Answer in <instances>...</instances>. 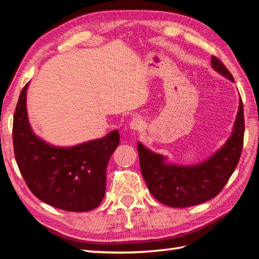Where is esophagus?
Returning a JSON list of instances; mask_svg holds the SVG:
<instances>
[{
    "label": "esophagus",
    "instance_id": "1",
    "mask_svg": "<svg viewBox=\"0 0 259 259\" xmlns=\"http://www.w3.org/2000/svg\"><path fill=\"white\" fill-rule=\"evenodd\" d=\"M130 127L133 131H139L143 127V120L140 118H134L132 122L130 123Z\"/></svg>",
    "mask_w": 259,
    "mask_h": 259
}]
</instances>
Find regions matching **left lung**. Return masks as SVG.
Returning a JSON list of instances; mask_svg holds the SVG:
<instances>
[{
    "mask_svg": "<svg viewBox=\"0 0 259 259\" xmlns=\"http://www.w3.org/2000/svg\"><path fill=\"white\" fill-rule=\"evenodd\" d=\"M211 67L234 82L231 72L216 56H211ZM244 131V108L240 99L232 135L222 148L202 163L192 166L169 164L163 155L153 153L139 142L137 151L141 171L149 192L162 204L180 208L214 198L225 186L238 164Z\"/></svg>",
    "mask_w": 259,
    "mask_h": 259,
    "instance_id": "1",
    "label": "left lung"
}]
</instances>
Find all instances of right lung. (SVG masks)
I'll return each mask as SVG.
<instances>
[{
  "label": "right lung",
  "instance_id": "add662e5",
  "mask_svg": "<svg viewBox=\"0 0 259 259\" xmlns=\"http://www.w3.org/2000/svg\"><path fill=\"white\" fill-rule=\"evenodd\" d=\"M23 88L13 118V146L17 166L35 196L56 208L89 211L104 198L106 168L119 144L117 130L72 147L49 144L33 133Z\"/></svg>",
  "mask_w": 259,
  "mask_h": 259
}]
</instances>
